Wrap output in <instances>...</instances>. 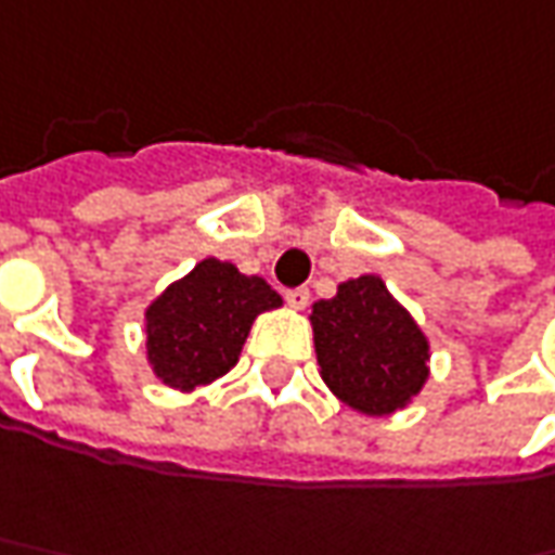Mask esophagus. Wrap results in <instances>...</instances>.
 Segmentation results:
<instances>
[{
  "mask_svg": "<svg viewBox=\"0 0 555 555\" xmlns=\"http://www.w3.org/2000/svg\"><path fill=\"white\" fill-rule=\"evenodd\" d=\"M285 300H288L292 310H307V304H310V288H304V285H300V288H288V292H285Z\"/></svg>",
  "mask_w": 555,
  "mask_h": 555,
  "instance_id": "34e87169",
  "label": "esophagus"
}]
</instances>
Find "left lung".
<instances>
[{
    "label": "left lung",
    "instance_id": "left-lung-1",
    "mask_svg": "<svg viewBox=\"0 0 555 555\" xmlns=\"http://www.w3.org/2000/svg\"><path fill=\"white\" fill-rule=\"evenodd\" d=\"M315 359L322 380L350 409L384 417L405 409L430 377V340L380 276L347 279L315 300Z\"/></svg>",
    "mask_w": 555,
    "mask_h": 555
}]
</instances>
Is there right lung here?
Instances as JSON below:
<instances>
[{"label":"right lung","mask_w":555,"mask_h":555,"mask_svg":"<svg viewBox=\"0 0 555 555\" xmlns=\"http://www.w3.org/2000/svg\"><path fill=\"white\" fill-rule=\"evenodd\" d=\"M282 307L260 276L218 258L199 260L146 307V359L165 387L190 392L240 362L251 322Z\"/></svg>","instance_id":"add662e5"}]
</instances>
